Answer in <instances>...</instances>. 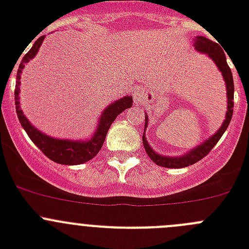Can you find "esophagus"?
Segmentation results:
<instances>
[{
  "label": "esophagus",
  "instance_id": "obj_1",
  "mask_svg": "<svg viewBox=\"0 0 249 249\" xmlns=\"http://www.w3.org/2000/svg\"><path fill=\"white\" fill-rule=\"evenodd\" d=\"M133 96H135V102H140V101L143 100V92L140 91V89H137V91L133 93Z\"/></svg>",
  "mask_w": 249,
  "mask_h": 249
}]
</instances>
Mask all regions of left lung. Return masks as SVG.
Returning <instances> with one entry per match:
<instances>
[{
	"label": "left lung",
	"mask_w": 249,
	"mask_h": 249,
	"mask_svg": "<svg viewBox=\"0 0 249 249\" xmlns=\"http://www.w3.org/2000/svg\"><path fill=\"white\" fill-rule=\"evenodd\" d=\"M196 50L202 52V53H207L211 58L214 61V63L217 65L219 71L222 72L224 78V82L227 86V97H228V107H227V114H226V121L223 122V124L221 126V128L217 131V133L212 136L210 140H207L206 142H203L202 144H199L197 148H195L193 151L188 152L187 155L181 156V157H164V156H160L158 153H156L153 149L149 147L148 142H147L146 137H142L143 141V147L146 149L147 155L151 158L153 162H155L157 166L166 167V168H183V167L191 166V164H195L196 162H198L199 160H202L203 157H206L208 153L211 152V149L217 144L221 137L223 136V133L227 129L228 124H230L231 120H232L233 114V96H234V83H233V76L232 71H231L230 66L227 63V59H226V54L222 51V47L218 43L213 42L210 38H206V37H197L195 42ZM147 120L148 117L146 116V124H144V128L147 127Z\"/></svg>",
	"instance_id": "left-lung-1"
}]
</instances>
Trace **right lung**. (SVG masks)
<instances>
[{"mask_svg": "<svg viewBox=\"0 0 249 249\" xmlns=\"http://www.w3.org/2000/svg\"><path fill=\"white\" fill-rule=\"evenodd\" d=\"M43 38H45V36H41L37 41H35L31 50L23 56V58H22L21 63L18 66V70H17V82L16 89H15V105H16L17 117H18L22 127H23V129H25L26 133L28 135V137L31 138V141L50 160H52L53 162L59 164L85 163L87 160H92L100 152L101 147H102L103 142L106 140V136H107V132H108L109 127L113 123V121L124 109L131 108L132 103H133V98L129 97V96L128 97H123L112 103L111 106H108L105 109L102 116H101L97 131L93 135V137L89 141H87V142H82V141L81 142H74V141L57 140V138H51L50 136L45 135L42 132H39L38 129L35 128L28 122V120L23 116L21 108H19V80H21L22 70H23L25 65L30 59H32L36 56V53L38 52V48L42 45Z\"/></svg>", "mask_w": 249, "mask_h": 249, "instance_id": "1", "label": "right lung"}]
</instances>
